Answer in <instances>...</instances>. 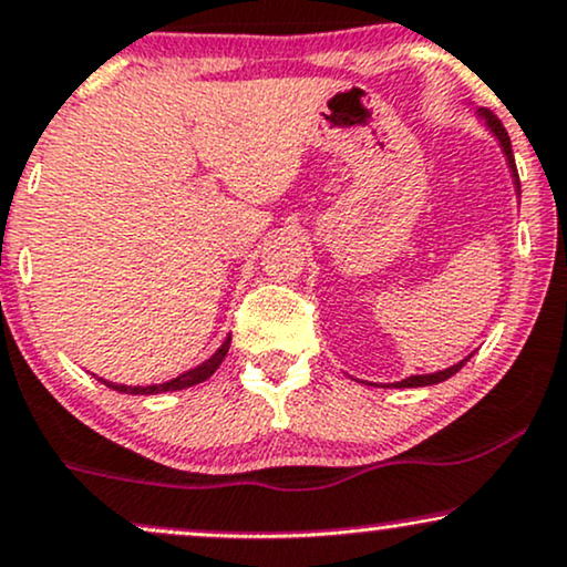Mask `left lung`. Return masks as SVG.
Returning a JSON list of instances; mask_svg holds the SVG:
<instances>
[{"label":"left lung","mask_w":567,"mask_h":567,"mask_svg":"<svg viewBox=\"0 0 567 567\" xmlns=\"http://www.w3.org/2000/svg\"><path fill=\"white\" fill-rule=\"evenodd\" d=\"M478 113H481V118L486 121V126L491 128V132H494L496 140H499V145H502V150H504V155H507V163H509V168H513V176H515V184H517V193H520V182H517V168H515V158H513V145H509L507 128L502 126V121L496 118L494 113H488V111H478ZM467 359H470V357H467ZM467 359H462L460 364L449 367V370H443V372H433V374H412V378L401 380V383H393V385H395V388H422V385H435V383H443V380H449V378H452V374L460 372L462 367L467 364Z\"/></svg>","instance_id":"obj_1"}]
</instances>
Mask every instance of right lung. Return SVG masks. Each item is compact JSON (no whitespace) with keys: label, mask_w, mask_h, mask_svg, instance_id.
Returning a JSON list of instances; mask_svg holds the SVG:
<instances>
[{"label":"right lung","mask_w":567,"mask_h":567,"mask_svg":"<svg viewBox=\"0 0 567 567\" xmlns=\"http://www.w3.org/2000/svg\"><path fill=\"white\" fill-rule=\"evenodd\" d=\"M229 340L231 338L224 340L221 349H218L208 361H203L200 367H195V370L179 374V378L168 380V383H158V385H118V383H111V380H102V378H100V383H105L107 388H113V391H118V393H132V395H153V393H166V391H182V388L203 383V380H208L210 374L218 370V364H221L224 357H227V351H229Z\"/></svg>","instance_id":"obj_1"}]
</instances>
